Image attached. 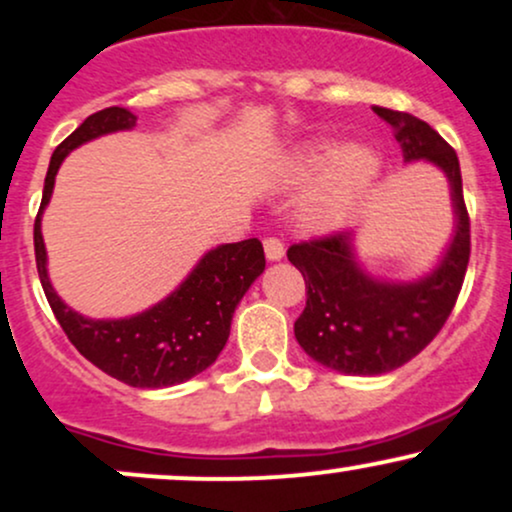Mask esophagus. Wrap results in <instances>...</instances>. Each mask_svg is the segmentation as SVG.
Instances as JSON below:
<instances>
[{"label": "esophagus", "mask_w": 512, "mask_h": 512, "mask_svg": "<svg viewBox=\"0 0 512 512\" xmlns=\"http://www.w3.org/2000/svg\"><path fill=\"white\" fill-rule=\"evenodd\" d=\"M264 255H267L269 262L281 260V257L286 255L284 243H281L279 238H267V240H264Z\"/></svg>", "instance_id": "34e87169"}]
</instances>
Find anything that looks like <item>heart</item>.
Here are the masks:
<instances>
[{"label":"heart","instance_id":"b5f03b06","mask_svg":"<svg viewBox=\"0 0 512 512\" xmlns=\"http://www.w3.org/2000/svg\"><path fill=\"white\" fill-rule=\"evenodd\" d=\"M378 168V156L366 146H351L339 154L337 144L320 142L298 151L291 163V178L310 180L322 175L301 202V226L308 231H334L344 226L373 187Z\"/></svg>","mask_w":512,"mask_h":512}]
</instances>
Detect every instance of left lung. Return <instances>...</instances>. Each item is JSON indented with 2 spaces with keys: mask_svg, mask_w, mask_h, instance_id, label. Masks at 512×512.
I'll return each instance as SVG.
<instances>
[{
  "mask_svg": "<svg viewBox=\"0 0 512 512\" xmlns=\"http://www.w3.org/2000/svg\"><path fill=\"white\" fill-rule=\"evenodd\" d=\"M395 127L404 161H426L448 175L455 236L431 274L411 284L373 279L358 267L351 233H332L291 245L289 262L305 279V308L293 325L298 344L313 361L349 375H380L424 351L443 330L469 264V214L455 149L428 122L378 108Z\"/></svg>",
  "mask_w": 512,
  "mask_h": 512,
  "instance_id": "1",
  "label": "left lung"
}]
</instances>
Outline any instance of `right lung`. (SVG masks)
Masks as SVG:
<instances>
[{
    "label": "right lung",
    "mask_w": 512,
    "mask_h": 512,
    "mask_svg": "<svg viewBox=\"0 0 512 512\" xmlns=\"http://www.w3.org/2000/svg\"><path fill=\"white\" fill-rule=\"evenodd\" d=\"M134 125L137 115L129 110L105 108L88 115L57 146L50 158L43 202L33 226L35 264L52 313L81 356L120 383L132 387H170L195 378L221 354L231 334L236 305L252 281L264 272V250L257 238L219 245L199 260L190 276L168 298L144 313L122 320H91L64 305L50 284L48 252L40 233V216L52 197L55 175L76 146L101 134L132 129Z\"/></svg>",
    "instance_id": "add662e5"
}]
</instances>
